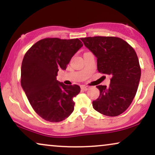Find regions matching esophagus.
<instances>
[{
    "mask_svg": "<svg viewBox=\"0 0 155 155\" xmlns=\"http://www.w3.org/2000/svg\"><path fill=\"white\" fill-rule=\"evenodd\" d=\"M81 88L82 91H88V89H89L90 87H89V86H88L82 85V86H81Z\"/></svg>",
    "mask_w": 155,
    "mask_h": 155,
    "instance_id": "obj_1",
    "label": "esophagus"
}]
</instances>
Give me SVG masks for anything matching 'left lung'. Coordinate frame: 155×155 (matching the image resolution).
Wrapping results in <instances>:
<instances>
[{"label": "left lung", "mask_w": 155, "mask_h": 155, "mask_svg": "<svg viewBox=\"0 0 155 155\" xmlns=\"http://www.w3.org/2000/svg\"><path fill=\"white\" fill-rule=\"evenodd\" d=\"M97 58L101 73L110 75L109 86L99 85L100 96L93 101L96 111L107 116L120 115L133 102L141 76L137 54L128 43L115 37L81 38Z\"/></svg>", "instance_id": "obj_1"}]
</instances>
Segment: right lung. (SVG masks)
<instances>
[{
  "label": "right lung",
  "mask_w": 155,
  "mask_h": 155,
  "mask_svg": "<svg viewBox=\"0 0 155 155\" xmlns=\"http://www.w3.org/2000/svg\"><path fill=\"white\" fill-rule=\"evenodd\" d=\"M83 46L79 39L45 38L33 45L21 66V86L34 110L45 120L57 123L74 109L73 98L78 85L67 86L57 80L59 69L65 70L72 57Z\"/></svg>",
  "instance_id": "1"
}]
</instances>
